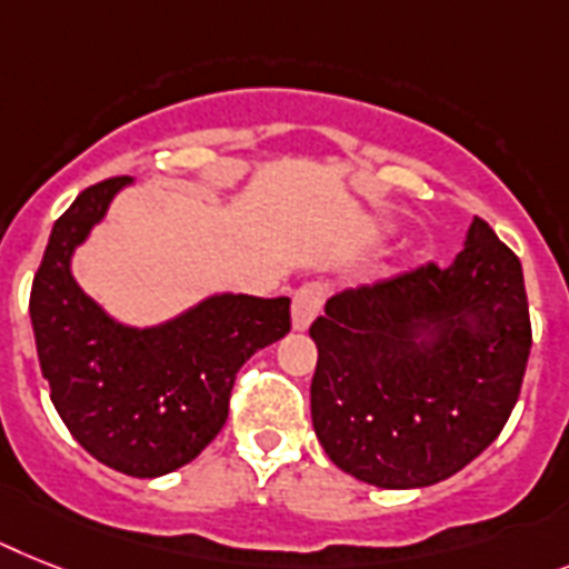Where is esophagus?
I'll list each match as a JSON object with an SVG mask.
<instances>
[{
	"label": "esophagus",
	"instance_id": "1",
	"mask_svg": "<svg viewBox=\"0 0 569 569\" xmlns=\"http://www.w3.org/2000/svg\"><path fill=\"white\" fill-rule=\"evenodd\" d=\"M322 302H326V288L311 281V284H302V288L293 293V328L296 331H305L311 326L313 317L322 311Z\"/></svg>",
	"mask_w": 569,
	"mask_h": 569
}]
</instances>
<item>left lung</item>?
Masks as SVG:
<instances>
[{
  "mask_svg": "<svg viewBox=\"0 0 569 569\" xmlns=\"http://www.w3.org/2000/svg\"><path fill=\"white\" fill-rule=\"evenodd\" d=\"M427 321L437 337L419 343ZM311 340V416L328 459L369 486H433L480 457L518 403L532 349L523 270L473 218L453 264L342 290Z\"/></svg>",
  "mask_w": 569,
  "mask_h": 569,
  "instance_id": "obj_1",
  "label": "left lung"
}]
</instances>
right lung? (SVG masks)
<instances>
[{
	"label": "right lung",
	"mask_w": 569,
	"mask_h": 569,
	"mask_svg": "<svg viewBox=\"0 0 569 569\" xmlns=\"http://www.w3.org/2000/svg\"><path fill=\"white\" fill-rule=\"evenodd\" d=\"M127 177L78 194L51 229L31 284V326L51 403L89 457L130 477L177 471L220 433L234 375L290 331V299L214 296L162 328L104 317L69 273V256Z\"/></svg>",
	"instance_id": "1"
}]
</instances>
